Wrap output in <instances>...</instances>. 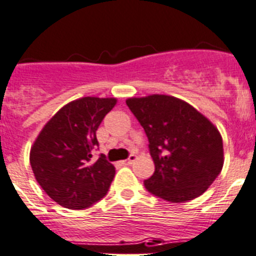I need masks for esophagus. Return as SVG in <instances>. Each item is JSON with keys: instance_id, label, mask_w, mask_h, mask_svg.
<instances>
[{"instance_id": "esophagus-1", "label": "esophagus", "mask_w": 256, "mask_h": 256, "mask_svg": "<svg viewBox=\"0 0 256 256\" xmlns=\"http://www.w3.org/2000/svg\"><path fill=\"white\" fill-rule=\"evenodd\" d=\"M134 160H136V154H130V157H128V158L124 161V164H126V165H130V164H132Z\"/></svg>"}]
</instances>
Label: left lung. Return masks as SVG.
<instances>
[{
	"instance_id": "1",
	"label": "left lung",
	"mask_w": 256,
	"mask_h": 256,
	"mask_svg": "<svg viewBox=\"0 0 256 256\" xmlns=\"http://www.w3.org/2000/svg\"><path fill=\"white\" fill-rule=\"evenodd\" d=\"M126 105L144 126L154 172L144 180L154 196L172 203L207 190L224 166L218 130L198 110L166 95L133 98Z\"/></svg>"
}]
</instances>
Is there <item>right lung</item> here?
Wrapping results in <instances>:
<instances>
[{"label":"right lung","mask_w":256,"mask_h":256,"mask_svg":"<svg viewBox=\"0 0 256 256\" xmlns=\"http://www.w3.org/2000/svg\"><path fill=\"white\" fill-rule=\"evenodd\" d=\"M116 99L82 98L63 106L38 136L30 165L43 190L62 207L84 210L106 196L116 168L99 147L96 130Z\"/></svg>","instance_id":"1"}]
</instances>
